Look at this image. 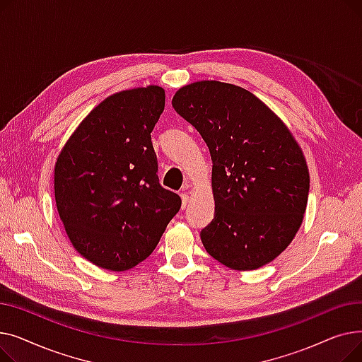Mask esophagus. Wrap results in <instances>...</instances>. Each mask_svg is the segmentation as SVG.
Masks as SVG:
<instances>
[{
	"mask_svg": "<svg viewBox=\"0 0 362 362\" xmlns=\"http://www.w3.org/2000/svg\"><path fill=\"white\" fill-rule=\"evenodd\" d=\"M182 208H186L189 204V195L186 192H182Z\"/></svg>",
	"mask_w": 362,
	"mask_h": 362,
	"instance_id": "esophagus-1",
	"label": "esophagus"
}]
</instances>
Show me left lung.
Listing matches in <instances>:
<instances>
[{
	"label": "left lung",
	"mask_w": 362,
	"mask_h": 362,
	"mask_svg": "<svg viewBox=\"0 0 362 362\" xmlns=\"http://www.w3.org/2000/svg\"><path fill=\"white\" fill-rule=\"evenodd\" d=\"M171 104L213 160L216 213L201 230L204 248L239 272L269 264L295 238L308 202V165L291 130L254 93L230 83L186 85Z\"/></svg>",
	"instance_id": "left-lung-1"
}]
</instances>
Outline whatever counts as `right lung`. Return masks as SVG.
Segmentation results:
<instances>
[{
    "label": "right lung",
    "instance_id": "add662e5",
    "mask_svg": "<svg viewBox=\"0 0 362 362\" xmlns=\"http://www.w3.org/2000/svg\"><path fill=\"white\" fill-rule=\"evenodd\" d=\"M164 104L156 85L111 95L57 158L54 194L66 233L101 269L124 272L142 262L180 210V197L158 182L151 142Z\"/></svg>",
    "mask_w": 362,
    "mask_h": 362
}]
</instances>
